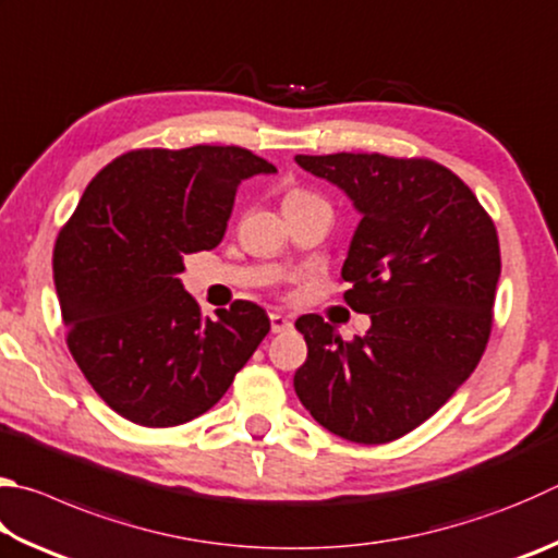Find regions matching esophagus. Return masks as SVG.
Instances as JSON below:
<instances>
[{"instance_id": "obj_1", "label": "esophagus", "mask_w": 558, "mask_h": 558, "mask_svg": "<svg viewBox=\"0 0 558 558\" xmlns=\"http://www.w3.org/2000/svg\"><path fill=\"white\" fill-rule=\"evenodd\" d=\"M292 327V322L286 317V314H278V312H272L270 314V329L272 331H288Z\"/></svg>"}]
</instances>
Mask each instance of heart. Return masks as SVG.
Masks as SVG:
<instances>
[{"label": "heart", "mask_w": 558, "mask_h": 558, "mask_svg": "<svg viewBox=\"0 0 558 558\" xmlns=\"http://www.w3.org/2000/svg\"><path fill=\"white\" fill-rule=\"evenodd\" d=\"M288 197H310V195H307V192H302V190H292ZM288 197H286V199H288Z\"/></svg>", "instance_id": "1"}]
</instances>
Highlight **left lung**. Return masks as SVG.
I'll return each mask as SVG.
<instances>
[{"mask_svg": "<svg viewBox=\"0 0 558 558\" xmlns=\"http://www.w3.org/2000/svg\"><path fill=\"white\" fill-rule=\"evenodd\" d=\"M363 215L341 280L363 337L343 341L319 314L295 322L307 361L295 392L324 429L388 444L429 420L478 366L500 278L498 231L465 182L429 158L298 156Z\"/></svg>", "mask_w": 558, "mask_h": 558, "instance_id": "1", "label": "left lung"}]
</instances>
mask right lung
Returning <instances> with one entry per match:
<instances>
[{"label": "right lung", "mask_w": 558, "mask_h": 558, "mask_svg": "<svg viewBox=\"0 0 558 558\" xmlns=\"http://www.w3.org/2000/svg\"><path fill=\"white\" fill-rule=\"evenodd\" d=\"M276 166L241 146L136 148L83 192L53 248L65 341L87 383L141 427H178L221 400L270 331L256 302L205 317L180 282L215 248L241 180Z\"/></svg>", "instance_id": "add662e5"}]
</instances>
